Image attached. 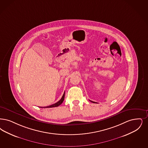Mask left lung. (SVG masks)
<instances>
[{
  "label": "left lung",
  "mask_w": 148,
  "mask_h": 148,
  "mask_svg": "<svg viewBox=\"0 0 148 148\" xmlns=\"http://www.w3.org/2000/svg\"><path fill=\"white\" fill-rule=\"evenodd\" d=\"M91 101V102H93V103H96V102H94V101Z\"/></svg>",
  "instance_id": "left-lung-1"
}]
</instances>
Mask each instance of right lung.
Wrapping results in <instances>:
<instances>
[{"label":"right lung","instance_id":"1","mask_svg":"<svg viewBox=\"0 0 148 148\" xmlns=\"http://www.w3.org/2000/svg\"><path fill=\"white\" fill-rule=\"evenodd\" d=\"M64 96H65V91H64V94L62 96V97L61 98V99H60L59 101H58V102H56V103H54L53 105H50V106H48L47 107H41V108H51V107H55L59 106V105H61V104L62 103V102H63L64 99Z\"/></svg>","mask_w":148,"mask_h":148}]
</instances>
